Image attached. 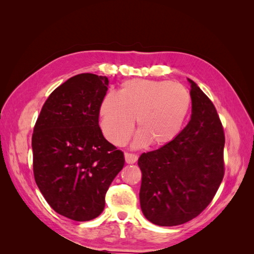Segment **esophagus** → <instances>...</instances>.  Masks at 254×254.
I'll use <instances>...</instances> for the list:
<instances>
[{
    "label": "esophagus",
    "mask_w": 254,
    "mask_h": 254,
    "mask_svg": "<svg viewBox=\"0 0 254 254\" xmlns=\"http://www.w3.org/2000/svg\"><path fill=\"white\" fill-rule=\"evenodd\" d=\"M124 156H125L126 163H128V164H133V163H135L136 161H137V156L134 155V153L125 152Z\"/></svg>",
    "instance_id": "obj_1"
}]
</instances>
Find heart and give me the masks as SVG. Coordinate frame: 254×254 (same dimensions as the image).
<instances>
[{
  "label": "heart",
  "mask_w": 254,
  "mask_h": 254,
  "mask_svg": "<svg viewBox=\"0 0 254 254\" xmlns=\"http://www.w3.org/2000/svg\"><path fill=\"white\" fill-rule=\"evenodd\" d=\"M191 108L190 91L170 80L134 79L122 84L117 93L107 94L99 105V126L106 139L124 146L132 135L133 146L149 143L160 147L173 142L186 125Z\"/></svg>",
  "instance_id": "b5f03b06"
}]
</instances>
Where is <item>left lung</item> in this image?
I'll list each match as a JSON object with an SVG mask.
<instances>
[{
	"mask_svg": "<svg viewBox=\"0 0 254 254\" xmlns=\"http://www.w3.org/2000/svg\"><path fill=\"white\" fill-rule=\"evenodd\" d=\"M191 117L176 139L143 152L140 203L152 224L172 227L197 217L210 204L225 175V132L216 108L189 79Z\"/></svg>",
	"mask_w": 254,
	"mask_h": 254,
	"instance_id": "1",
	"label": "left lung"
}]
</instances>
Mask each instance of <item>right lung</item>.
I'll use <instances>...</instances> for the list:
<instances>
[{
  "mask_svg": "<svg viewBox=\"0 0 254 254\" xmlns=\"http://www.w3.org/2000/svg\"><path fill=\"white\" fill-rule=\"evenodd\" d=\"M108 84L106 76H73L52 92L34 127L35 181L52 209L72 220L104 211L107 190L125 163L98 125Z\"/></svg>",
  "mask_w": 254,
  "mask_h": 254,
  "instance_id": "obj_1",
  "label": "right lung"
}]
</instances>
